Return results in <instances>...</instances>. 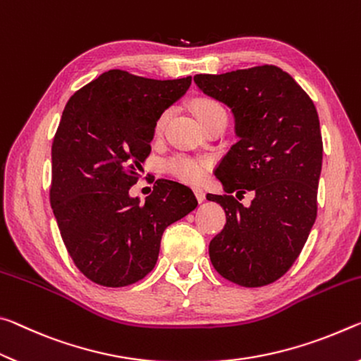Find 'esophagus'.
<instances>
[{"mask_svg": "<svg viewBox=\"0 0 361 361\" xmlns=\"http://www.w3.org/2000/svg\"><path fill=\"white\" fill-rule=\"evenodd\" d=\"M193 193H195V197H197V200H198L200 203L204 202V200H206V192L203 190V188L195 187V188H193Z\"/></svg>", "mask_w": 361, "mask_h": 361, "instance_id": "1", "label": "esophagus"}]
</instances>
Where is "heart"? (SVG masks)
Masks as SVG:
<instances>
[{
  "mask_svg": "<svg viewBox=\"0 0 361 361\" xmlns=\"http://www.w3.org/2000/svg\"><path fill=\"white\" fill-rule=\"evenodd\" d=\"M192 109L195 115L200 120L202 125L214 120V118L226 115V110H224L222 105L217 102L216 99L208 97V96H198L192 100ZM171 116V110L166 109L163 110L161 114L158 115L155 125H153V131L157 135L163 134L164 128H166L168 121ZM211 161L209 159L200 158V157H190V155H176L164 161V171L168 174L174 176L176 179L188 182V184H198L202 182L206 174H208Z\"/></svg>",
  "mask_w": 361,
  "mask_h": 361,
  "instance_id": "heart-1",
  "label": "heart"
}]
</instances>
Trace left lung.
Here are the masks:
<instances>
[{
  "instance_id": "8db88e82",
  "label": "left lung",
  "mask_w": 361,
  "mask_h": 361,
  "mask_svg": "<svg viewBox=\"0 0 361 361\" xmlns=\"http://www.w3.org/2000/svg\"><path fill=\"white\" fill-rule=\"evenodd\" d=\"M204 94L232 109L238 142L216 169L226 226L209 243L214 269L240 286L274 283L291 269L317 219L323 140L314 102L275 65L195 75ZM237 196L252 191L245 209ZM241 200V198H240Z\"/></svg>"
}]
</instances>
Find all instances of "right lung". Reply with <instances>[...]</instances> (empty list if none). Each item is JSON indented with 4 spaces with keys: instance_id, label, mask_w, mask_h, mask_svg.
<instances>
[{
    "instance_id": "right-lung-1",
    "label": "right lung",
    "mask_w": 361,
    "mask_h": 361,
    "mask_svg": "<svg viewBox=\"0 0 361 361\" xmlns=\"http://www.w3.org/2000/svg\"><path fill=\"white\" fill-rule=\"evenodd\" d=\"M192 76L152 80L109 70L65 105L52 140L49 202L78 270L100 286L144 279L164 228L197 208L187 185L158 179L140 204L129 188L142 177L158 115L185 94Z\"/></svg>"
}]
</instances>
